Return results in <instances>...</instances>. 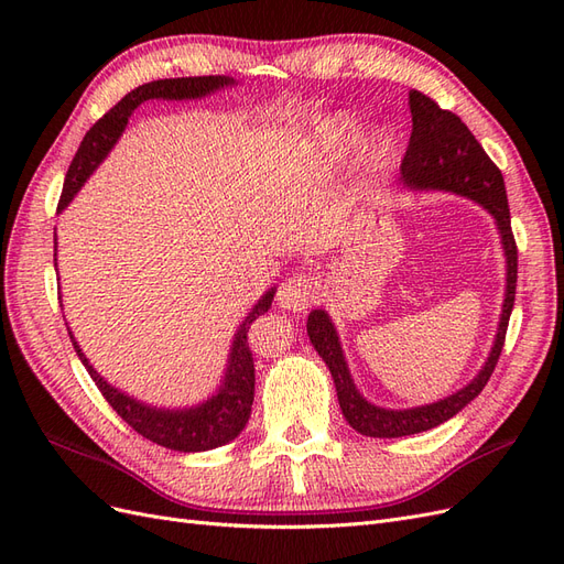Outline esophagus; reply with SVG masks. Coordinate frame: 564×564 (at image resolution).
<instances>
[{"label": "esophagus", "instance_id": "esophagus-1", "mask_svg": "<svg viewBox=\"0 0 564 564\" xmlns=\"http://www.w3.org/2000/svg\"><path fill=\"white\" fill-rule=\"evenodd\" d=\"M319 294V282L317 278L313 275H305V272H301V275H294L282 282L280 292H278V301L282 308L286 311H305L311 308V305L315 303Z\"/></svg>", "mask_w": 564, "mask_h": 564}]
</instances>
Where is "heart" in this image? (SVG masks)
<instances>
[{"mask_svg": "<svg viewBox=\"0 0 564 564\" xmlns=\"http://www.w3.org/2000/svg\"><path fill=\"white\" fill-rule=\"evenodd\" d=\"M355 141H357V124L348 117L329 119L319 133L322 150L327 152L329 158H340Z\"/></svg>", "mask_w": 564, "mask_h": 564, "instance_id": "obj_1", "label": "heart"}]
</instances>
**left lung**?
Wrapping results in <instances>:
<instances>
[{"label": "left lung", "instance_id": "1", "mask_svg": "<svg viewBox=\"0 0 564 564\" xmlns=\"http://www.w3.org/2000/svg\"><path fill=\"white\" fill-rule=\"evenodd\" d=\"M409 110H412V135H409V145L400 166L402 181L412 187H421V191L423 187L452 191L482 204L497 218L503 237V249L508 259V284L499 334L497 340H494V348L482 371L466 388L454 392V395L435 404L404 409V412L373 406L355 390L350 371L344 360V350H340L336 329L327 313L313 311L308 315L311 344L332 371L340 412H344L346 421L357 433L367 437H402L431 431L435 425L449 421L470 400L480 395L503 350L508 319L510 313H513L518 286V245L513 228H510V209L499 166L489 160L470 129L460 122V117L449 110H442L431 96L412 89L409 91Z\"/></svg>", "mask_w": 564, "mask_h": 564}]
</instances>
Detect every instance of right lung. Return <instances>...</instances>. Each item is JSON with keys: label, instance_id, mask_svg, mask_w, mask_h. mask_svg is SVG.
Listing matches in <instances>:
<instances>
[{"label": "right lung", "instance_id": "add662e5", "mask_svg": "<svg viewBox=\"0 0 564 564\" xmlns=\"http://www.w3.org/2000/svg\"><path fill=\"white\" fill-rule=\"evenodd\" d=\"M232 84L230 77H220V75H209V77H176V79H158V82H148L143 87L133 89L127 94L117 106H112L98 122L87 131L79 150L75 152V158L67 166L65 183H63V193L58 199V209H63L67 202L75 197V193L82 187V183L91 176L94 169L104 162V158L110 152V148L117 143L119 133L124 131L129 115L139 108L143 100L148 98H199L207 96L220 87H228ZM272 294L275 289L268 292L259 303L253 305V311L249 317L240 324V332L235 334L232 340V352H230V365L226 381L220 386L218 395L207 400L204 404L195 409H176V412H169V409H158V406H145L141 402H135L133 398L119 392L117 388L108 386L100 373L89 365L87 357L79 350L77 340L70 334L73 346L79 355L82 365L87 367L89 377L94 379L96 388L104 392V398L108 404L115 409V412L122 416L131 429L143 435L145 440L155 442V445H162L166 449H176V452H207L214 447L226 445V442L235 440L242 433V429L249 421L251 414V402H253V355L247 344V332L251 327V322L268 313Z\"/></svg>", "mask_w": 564, "mask_h": 564}]
</instances>
